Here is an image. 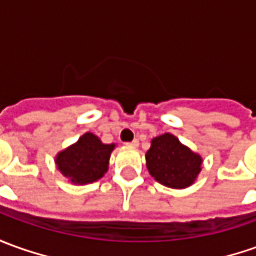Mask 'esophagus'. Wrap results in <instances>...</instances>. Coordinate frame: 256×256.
<instances>
[{"instance_id": "1", "label": "esophagus", "mask_w": 256, "mask_h": 256, "mask_svg": "<svg viewBox=\"0 0 256 256\" xmlns=\"http://www.w3.org/2000/svg\"><path fill=\"white\" fill-rule=\"evenodd\" d=\"M128 144H130V146H132V147H137V146H138V140H137V138H134V140H133V142H128Z\"/></svg>"}]
</instances>
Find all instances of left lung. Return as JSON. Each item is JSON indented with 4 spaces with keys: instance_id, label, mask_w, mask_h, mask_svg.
<instances>
[{
    "instance_id": "obj_1",
    "label": "left lung",
    "mask_w": 256,
    "mask_h": 256,
    "mask_svg": "<svg viewBox=\"0 0 256 256\" xmlns=\"http://www.w3.org/2000/svg\"><path fill=\"white\" fill-rule=\"evenodd\" d=\"M203 160L174 134L165 133L151 140L146 164L151 176L161 185L174 189L190 186L202 171Z\"/></svg>"
}]
</instances>
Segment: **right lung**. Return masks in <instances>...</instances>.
Segmentation results:
<instances>
[{"instance_id": "obj_1", "label": "right lung", "mask_w": 256, "mask_h": 256, "mask_svg": "<svg viewBox=\"0 0 256 256\" xmlns=\"http://www.w3.org/2000/svg\"><path fill=\"white\" fill-rule=\"evenodd\" d=\"M114 144H104L98 136L82 134L78 142L56 157L58 171L76 185H86L100 179L109 166Z\"/></svg>"}]
</instances>
